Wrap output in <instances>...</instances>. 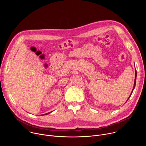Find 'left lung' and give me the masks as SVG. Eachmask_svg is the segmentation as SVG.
I'll return each instance as SVG.
<instances>
[{"label":"left lung","instance_id":"8db88e82","mask_svg":"<svg viewBox=\"0 0 146 146\" xmlns=\"http://www.w3.org/2000/svg\"><path fill=\"white\" fill-rule=\"evenodd\" d=\"M136 76H137V72H136V69H135V82H134V85H133V89H132V92H131V95H129V98H128V99H127V102L128 100V99H129V98L131 97V95H132V92H133V90H134V89H135V86H136ZM125 102V103H126Z\"/></svg>","mask_w":146,"mask_h":146}]
</instances>
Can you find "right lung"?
I'll return each instance as SVG.
<instances>
[{"mask_svg": "<svg viewBox=\"0 0 146 146\" xmlns=\"http://www.w3.org/2000/svg\"><path fill=\"white\" fill-rule=\"evenodd\" d=\"M52 112V111H51ZM51 112H49V113H46V114H42L41 115H47V114H50V113H51Z\"/></svg>", "mask_w": 146, "mask_h": 146, "instance_id": "1", "label": "right lung"}]
</instances>
